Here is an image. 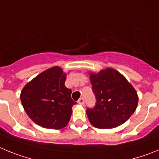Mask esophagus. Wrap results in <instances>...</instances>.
<instances>
[{"mask_svg": "<svg viewBox=\"0 0 159 159\" xmlns=\"http://www.w3.org/2000/svg\"><path fill=\"white\" fill-rule=\"evenodd\" d=\"M78 103L80 105H84V98H80V99L78 100Z\"/></svg>", "mask_w": 159, "mask_h": 159, "instance_id": "esophagus-1", "label": "esophagus"}]
</instances>
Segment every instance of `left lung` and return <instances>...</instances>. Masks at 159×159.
<instances>
[{
    "label": "left lung",
    "mask_w": 159,
    "mask_h": 159,
    "mask_svg": "<svg viewBox=\"0 0 159 159\" xmlns=\"http://www.w3.org/2000/svg\"><path fill=\"white\" fill-rule=\"evenodd\" d=\"M89 75L96 98L95 107L87 110L92 126L111 129L128 120L135 111L139 102L134 87L121 73L109 67L98 73L90 71Z\"/></svg>",
    "instance_id": "obj_1"
}]
</instances>
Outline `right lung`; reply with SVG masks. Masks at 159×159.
Instances as JSON below:
<instances>
[{"mask_svg":"<svg viewBox=\"0 0 159 159\" xmlns=\"http://www.w3.org/2000/svg\"><path fill=\"white\" fill-rule=\"evenodd\" d=\"M65 73L58 66L50 67L32 79L20 92L22 106L32 121L44 128L59 129L71 119V90L65 87Z\"/></svg>","mask_w":159,"mask_h":159,"instance_id":"obj_1","label":"right lung"}]
</instances>
